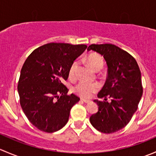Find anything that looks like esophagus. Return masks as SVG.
Returning a JSON list of instances; mask_svg holds the SVG:
<instances>
[{
  "label": "esophagus",
  "mask_w": 156,
  "mask_h": 156,
  "mask_svg": "<svg viewBox=\"0 0 156 156\" xmlns=\"http://www.w3.org/2000/svg\"><path fill=\"white\" fill-rule=\"evenodd\" d=\"M81 100L82 102H84V103H91L90 100H83V99H81Z\"/></svg>",
  "instance_id": "esophagus-1"
}]
</instances>
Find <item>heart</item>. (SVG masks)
<instances>
[{
  "instance_id": "1",
  "label": "heart",
  "mask_w": 156,
  "mask_h": 156,
  "mask_svg": "<svg viewBox=\"0 0 156 156\" xmlns=\"http://www.w3.org/2000/svg\"><path fill=\"white\" fill-rule=\"evenodd\" d=\"M87 62L88 65L91 69L95 71H99L103 66V59L101 56L97 53H92L89 55L87 58ZM78 62L74 61L69 68V74L70 78H75L76 75L77 71H78ZM100 89V86L97 83H87L85 81H80L75 87L74 91L78 95L83 98H89L93 94L97 92Z\"/></svg>"
}]
</instances>
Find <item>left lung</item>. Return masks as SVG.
I'll return each mask as SVG.
<instances>
[{"label": "left lung", "instance_id": "1", "mask_svg": "<svg viewBox=\"0 0 156 156\" xmlns=\"http://www.w3.org/2000/svg\"><path fill=\"white\" fill-rule=\"evenodd\" d=\"M90 50L102 55L108 66L106 81L98 94L103 100H94L99 110L90 122L102 133H115L126 126L137 109L143 95L140 70L130 53L114 44H91Z\"/></svg>", "mask_w": 156, "mask_h": 156}]
</instances>
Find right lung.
Here are the masks:
<instances>
[{
    "label": "right lung",
    "instance_id": "obj_1",
    "mask_svg": "<svg viewBox=\"0 0 156 156\" xmlns=\"http://www.w3.org/2000/svg\"><path fill=\"white\" fill-rule=\"evenodd\" d=\"M85 44L49 43L35 49L23 66L18 82L21 107L40 130L53 133L68 122L72 106L80 100L63 84L72 62Z\"/></svg>",
    "mask_w": 156,
    "mask_h": 156
}]
</instances>
